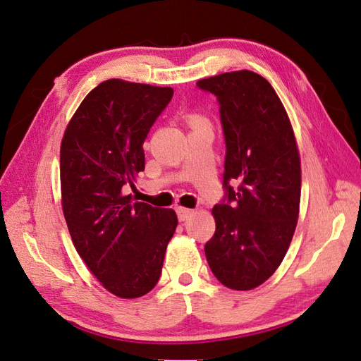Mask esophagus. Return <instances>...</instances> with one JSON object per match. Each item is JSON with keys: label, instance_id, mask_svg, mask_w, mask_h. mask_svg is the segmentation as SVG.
I'll use <instances>...</instances> for the list:
<instances>
[{"label": "esophagus", "instance_id": "esophagus-1", "mask_svg": "<svg viewBox=\"0 0 361 361\" xmlns=\"http://www.w3.org/2000/svg\"><path fill=\"white\" fill-rule=\"evenodd\" d=\"M177 214H178V220H180V222H184V220H188V219L193 214V210H190V208L178 207V208H177Z\"/></svg>", "mask_w": 361, "mask_h": 361}]
</instances>
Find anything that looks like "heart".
<instances>
[{
    "mask_svg": "<svg viewBox=\"0 0 361 361\" xmlns=\"http://www.w3.org/2000/svg\"><path fill=\"white\" fill-rule=\"evenodd\" d=\"M189 121H190V124H197V123H204L205 120L201 118V117H197V115H192V117L189 118Z\"/></svg>",
    "mask_w": 361,
    "mask_h": 361,
    "instance_id": "heart-1",
    "label": "heart"
}]
</instances>
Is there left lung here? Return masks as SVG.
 <instances>
[{
    "label": "left lung",
    "instance_id": "obj_1",
    "mask_svg": "<svg viewBox=\"0 0 361 361\" xmlns=\"http://www.w3.org/2000/svg\"><path fill=\"white\" fill-rule=\"evenodd\" d=\"M196 85L217 97L226 142V202L212 210L216 232L205 257L220 283L250 290L274 274L295 232L301 164L294 129L274 88L258 73L228 72Z\"/></svg>",
    "mask_w": 361,
    "mask_h": 361
}]
</instances>
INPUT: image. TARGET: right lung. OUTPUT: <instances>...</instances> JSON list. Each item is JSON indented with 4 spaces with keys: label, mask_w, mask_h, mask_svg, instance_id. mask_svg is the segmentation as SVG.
<instances>
[{
    "label": "right lung",
    "mask_w": 361,
    "mask_h": 361,
    "mask_svg": "<svg viewBox=\"0 0 361 361\" xmlns=\"http://www.w3.org/2000/svg\"><path fill=\"white\" fill-rule=\"evenodd\" d=\"M171 87L108 79L68 121L60 149L61 207L73 246L104 289L142 297L159 282L178 219L126 195L145 168L142 144Z\"/></svg>",
    "instance_id": "add662e5"
}]
</instances>
